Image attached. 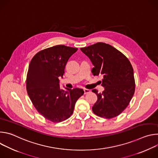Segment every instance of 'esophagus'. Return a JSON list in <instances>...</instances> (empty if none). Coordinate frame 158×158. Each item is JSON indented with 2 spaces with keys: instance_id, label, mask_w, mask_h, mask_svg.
I'll return each mask as SVG.
<instances>
[{
  "instance_id": "obj_1",
  "label": "esophagus",
  "mask_w": 158,
  "mask_h": 158,
  "mask_svg": "<svg viewBox=\"0 0 158 158\" xmlns=\"http://www.w3.org/2000/svg\"><path fill=\"white\" fill-rule=\"evenodd\" d=\"M90 92H91V91H90L89 89H84V94H88V93H89Z\"/></svg>"
}]
</instances>
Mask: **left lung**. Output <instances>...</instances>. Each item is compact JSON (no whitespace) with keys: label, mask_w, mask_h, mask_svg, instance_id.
I'll return each instance as SVG.
<instances>
[{"label":"left lung","mask_w":158,"mask_h":158,"mask_svg":"<svg viewBox=\"0 0 158 158\" xmlns=\"http://www.w3.org/2000/svg\"><path fill=\"white\" fill-rule=\"evenodd\" d=\"M91 60L94 76L102 75L104 91L98 93V100L93 107L94 113L101 118L111 119L119 116L129 104L135 91V80L129 59L110 45L98 42L81 48Z\"/></svg>","instance_id":"1"}]
</instances>
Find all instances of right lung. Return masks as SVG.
<instances>
[{"label": "right lung", "mask_w": 158, "mask_h": 158, "mask_svg": "<svg viewBox=\"0 0 158 158\" xmlns=\"http://www.w3.org/2000/svg\"><path fill=\"white\" fill-rule=\"evenodd\" d=\"M77 51V48L57 45L39 51L30 62L27 94L39 113L51 122L60 123L70 118L76 101L84 94L79 88L64 91L59 84L67 62Z\"/></svg>", "instance_id": "right-lung-1"}]
</instances>
